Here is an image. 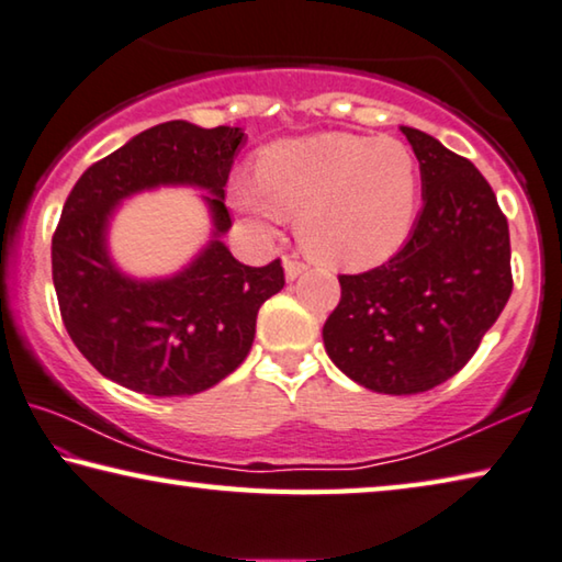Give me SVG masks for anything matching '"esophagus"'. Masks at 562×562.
Segmentation results:
<instances>
[{"label":"esophagus","mask_w":562,"mask_h":562,"mask_svg":"<svg viewBox=\"0 0 562 562\" xmlns=\"http://www.w3.org/2000/svg\"><path fill=\"white\" fill-rule=\"evenodd\" d=\"M283 271H286V281H296L299 276L306 271V266L293 259H283Z\"/></svg>","instance_id":"esophagus-1"}]
</instances>
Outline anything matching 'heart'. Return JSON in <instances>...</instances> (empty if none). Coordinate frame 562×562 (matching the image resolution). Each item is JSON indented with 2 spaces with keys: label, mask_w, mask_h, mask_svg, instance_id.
I'll return each mask as SVG.
<instances>
[{
  "label": "heart",
  "mask_w": 562,
  "mask_h": 562,
  "mask_svg": "<svg viewBox=\"0 0 562 562\" xmlns=\"http://www.w3.org/2000/svg\"><path fill=\"white\" fill-rule=\"evenodd\" d=\"M228 199L248 234L269 238L296 214V236L316 261L368 269L413 232L420 171L393 136L326 132L263 149L256 177L236 173Z\"/></svg>",
  "instance_id": "b5f03b06"
}]
</instances>
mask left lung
I'll list each match as a JSON object with an SVG mask.
<instances>
[{
	"mask_svg": "<svg viewBox=\"0 0 562 562\" xmlns=\"http://www.w3.org/2000/svg\"><path fill=\"white\" fill-rule=\"evenodd\" d=\"M423 209L408 241L379 269L338 276L341 301L324 346L348 379L375 393L430 391L471 361L510 299V234L491 183L418 128Z\"/></svg>",
	"mask_w": 562,
	"mask_h": 562,
	"instance_id": "8db88e82",
	"label": "left lung"
}]
</instances>
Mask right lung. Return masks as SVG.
I'll return each mask as SVG.
<instances>
[{
  "label": "right lung",
  "mask_w": 562,
  "mask_h": 562,
  "mask_svg": "<svg viewBox=\"0 0 562 562\" xmlns=\"http://www.w3.org/2000/svg\"><path fill=\"white\" fill-rule=\"evenodd\" d=\"M244 128L156 124L81 173L52 238V279L74 346L104 375L146 395H194L251 351L256 316L283 289V269L236 261L224 187ZM161 186L201 188L212 236L187 267L139 280L119 267L108 228L126 198Z\"/></svg>",
  "instance_id": "obj_1"
}]
</instances>
